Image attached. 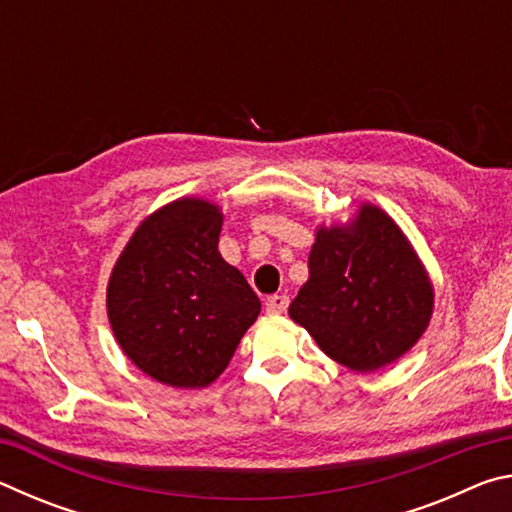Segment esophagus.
Listing matches in <instances>:
<instances>
[{
  "instance_id": "1",
  "label": "esophagus",
  "mask_w": 512,
  "mask_h": 512,
  "mask_svg": "<svg viewBox=\"0 0 512 512\" xmlns=\"http://www.w3.org/2000/svg\"><path fill=\"white\" fill-rule=\"evenodd\" d=\"M287 307H289V298L282 296V293H275V296L266 298V314H271V316L284 314Z\"/></svg>"
}]
</instances>
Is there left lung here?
I'll list each match as a JSON object with an SVG mask.
<instances>
[{
  "label": "left lung",
  "mask_w": 512,
  "mask_h": 512,
  "mask_svg": "<svg viewBox=\"0 0 512 512\" xmlns=\"http://www.w3.org/2000/svg\"><path fill=\"white\" fill-rule=\"evenodd\" d=\"M433 287L397 223L377 205L318 228L309 280L289 316L341 366L372 372L409 352L427 329Z\"/></svg>",
  "instance_id": "left-lung-1"
}]
</instances>
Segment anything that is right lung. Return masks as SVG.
<instances>
[{
	"label": "right lung",
	"instance_id": "obj_1",
	"mask_svg": "<svg viewBox=\"0 0 512 512\" xmlns=\"http://www.w3.org/2000/svg\"><path fill=\"white\" fill-rule=\"evenodd\" d=\"M223 214L178 198L140 223L108 282V318L137 368L173 388H205L259 316L246 277L219 253Z\"/></svg>",
	"mask_w": 512,
	"mask_h": 512
}]
</instances>
